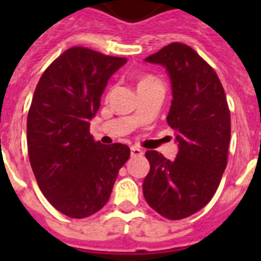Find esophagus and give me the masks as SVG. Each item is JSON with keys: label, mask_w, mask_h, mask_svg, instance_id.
<instances>
[{"label": "esophagus", "mask_w": 261, "mask_h": 261, "mask_svg": "<svg viewBox=\"0 0 261 261\" xmlns=\"http://www.w3.org/2000/svg\"><path fill=\"white\" fill-rule=\"evenodd\" d=\"M142 154H144V151H142L140 147H137V146L130 147V155L132 156H141Z\"/></svg>", "instance_id": "esophagus-1"}]
</instances>
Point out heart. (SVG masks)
Listing matches in <instances>:
<instances>
[{
	"mask_svg": "<svg viewBox=\"0 0 261 261\" xmlns=\"http://www.w3.org/2000/svg\"><path fill=\"white\" fill-rule=\"evenodd\" d=\"M151 81H155V80H154L153 77H144V78H141V80H140V82H138V86H140V85L147 84V82H151Z\"/></svg>",
	"mask_w": 261,
	"mask_h": 261,
	"instance_id": "obj_1",
	"label": "heart"
}]
</instances>
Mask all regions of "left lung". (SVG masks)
<instances>
[{
	"label": "left lung",
	"instance_id": "8db88e82",
	"mask_svg": "<svg viewBox=\"0 0 261 261\" xmlns=\"http://www.w3.org/2000/svg\"><path fill=\"white\" fill-rule=\"evenodd\" d=\"M166 69L172 102L167 116L175 129L174 161L146 151L150 171L142 191L146 202L168 220H181L211 201L227 163L230 111L216 71L191 47L171 43L145 59Z\"/></svg>",
	"mask_w": 261,
	"mask_h": 261
}]
</instances>
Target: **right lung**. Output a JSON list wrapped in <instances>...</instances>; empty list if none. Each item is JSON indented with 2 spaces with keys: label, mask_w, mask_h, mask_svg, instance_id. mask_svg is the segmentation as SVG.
I'll return each mask as SVG.
<instances>
[{
  "label": "right lung",
  "mask_w": 261,
  "mask_h": 261,
  "mask_svg": "<svg viewBox=\"0 0 261 261\" xmlns=\"http://www.w3.org/2000/svg\"><path fill=\"white\" fill-rule=\"evenodd\" d=\"M126 62L84 47L65 50L39 80L27 116V149L39 188L59 212L85 218L107 204L126 145L90 135L108 80Z\"/></svg>",
  "instance_id": "add662e5"
}]
</instances>
